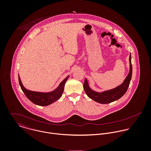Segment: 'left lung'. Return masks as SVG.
Masks as SVG:
<instances>
[{
    "label": "left lung",
    "instance_id": "obj_1",
    "mask_svg": "<svg viewBox=\"0 0 151 151\" xmlns=\"http://www.w3.org/2000/svg\"><path fill=\"white\" fill-rule=\"evenodd\" d=\"M129 71L127 76L124 79V81L119 86L114 88L104 91L102 92H96L92 89L89 86L88 80L85 78L84 83V89L87 96L91 99L96 102L102 104H107L119 99L126 92L132 77V65L131 53L129 57Z\"/></svg>",
    "mask_w": 151,
    "mask_h": 151
}]
</instances>
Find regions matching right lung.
Wrapping results in <instances>:
<instances>
[{"mask_svg": "<svg viewBox=\"0 0 151 151\" xmlns=\"http://www.w3.org/2000/svg\"><path fill=\"white\" fill-rule=\"evenodd\" d=\"M68 77L69 76L65 78L55 89L47 92L32 91L25 88L22 83L19 74V81L22 92L30 101L37 105L45 106L52 104L60 98L65 89V84Z\"/></svg>", "mask_w": 151, "mask_h": 151, "instance_id": "obj_1", "label": "right lung"}]
</instances>
